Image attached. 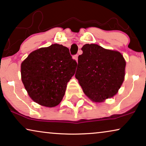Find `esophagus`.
Masks as SVG:
<instances>
[{"label":"esophagus","mask_w":146,"mask_h":146,"mask_svg":"<svg viewBox=\"0 0 146 146\" xmlns=\"http://www.w3.org/2000/svg\"><path fill=\"white\" fill-rule=\"evenodd\" d=\"M78 54H76V55L74 56V58L76 61H78Z\"/></svg>","instance_id":"esophagus-1"}]
</instances>
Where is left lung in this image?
Instances as JSON below:
<instances>
[{"instance_id":"1","label":"left lung","mask_w":146,"mask_h":146,"mask_svg":"<svg viewBox=\"0 0 146 146\" xmlns=\"http://www.w3.org/2000/svg\"><path fill=\"white\" fill-rule=\"evenodd\" d=\"M79 55L75 77L84 92L96 102L112 97L122 84L125 61L119 52L86 44Z\"/></svg>"}]
</instances>
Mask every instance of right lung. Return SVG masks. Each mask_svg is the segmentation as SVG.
Returning a JSON list of instances; mask_svg holds the SVG:
<instances>
[{
	"label": "right lung",
	"mask_w": 146,
	"mask_h": 146,
	"mask_svg": "<svg viewBox=\"0 0 146 146\" xmlns=\"http://www.w3.org/2000/svg\"><path fill=\"white\" fill-rule=\"evenodd\" d=\"M76 66L69 49L54 44L28 56L21 64L22 81L35 102L54 107L62 100Z\"/></svg>",
	"instance_id": "add662e5"
}]
</instances>
